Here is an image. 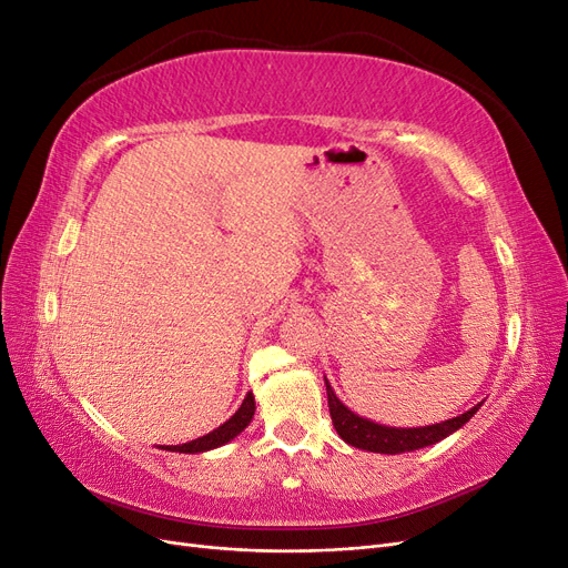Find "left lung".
<instances>
[{
	"mask_svg": "<svg viewBox=\"0 0 568 568\" xmlns=\"http://www.w3.org/2000/svg\"><path fill=\"white\" fill-rule=\"evenodd\" d=\"M326 400H329V415H332L336 434L343 440L348 445H355V448L382 453V455H398V453H409V450L426 448V445H434L445 436L457 432L459 426L467 424L478 409L476 405L469 412H464V415L443 424L419 426V428H393V426H382L353 415V412L336 398L329 384H326Z\"/></svg>",
	"mask_w": 568,
	"mask_h": 568,
	"instance_id": "1",
	"label": "left lung"
}]
</instances>
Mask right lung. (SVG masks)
I'll return each mask as SVG.
<instances>
[{
  "instance_id": "right-lung-1",
  "label": "right lung",
  "mask_w": 568,
  "mask_h": 568,
  "mask_svg": "<svg viewBox=\"0 0 568 568\" xmlns=\"http://www.w3.org/2000/svg\"><path fill=\"white\" fill-rule=\"evenodd\" d=\"M253 412H255V400H253V393H246V398L234 412V417L227 419L222 426H217L215 432L205 434L192 443H184V445H168V450L173 453H203V450H213L217 445H225L227 440H232L236 434H242L244 428L248 426V422L253 419Z\"/></svg>"
}]
</instances>
